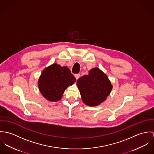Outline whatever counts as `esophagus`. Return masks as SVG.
I'll return each instance as SVG.
<instances>
[{
	"instance_id": "obj_1",
	"label": "esophagus",
	"mask_w": 154,
	"mask_h": 154,
	"mask_svg": "<svg viewBox=\"0 0 154 154\" xmlns=\"http://www.w3.org/2000/svg\"><path fill=\"white\" fill-rule=\"evenodd\" d=\"M74 76H75V77L76 78V79H77V80H78V79H79L80 76V74H75V75H74Z\"/></svg>"
}]
</instances>
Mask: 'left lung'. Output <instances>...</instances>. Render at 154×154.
Wrapping results in <instances>:
<instances>
[{
  "mask_svg": "<svg viewBox=\"0 0 154 154\" xmlns=\"http://www.w3.org/2000/svg\"><path fill=\"white\" fill-rule=\"evenodd\" d=\"M77 85L82 100L90 106L104 102L112 88L107 76L98 68L91 69L88 75L79 78Z\"/></svg>",
  "mask_w": 154,
  "mask_h": 154,
  "instance_id": "left-lung-1",
  "label": "left lung"
}]
</instances>
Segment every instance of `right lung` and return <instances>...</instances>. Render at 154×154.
<instances>
[{
    "instance_id": "right-lung-1",
    "label": "right lung",
    "mask_w": 154,
    "mask_h": 154,
    "mask_svg": "<svg viewBox=\"0 0 154 154\" xmlns=\"http://www.w3.org/2000/svg\"><path fill=\"white\" fill-rule=\"evenodd\" d=\"M76 79L67 67L54 64L45 69L39 77L38 87L41 94L51 102L60 100L69 85Z\"/></svg>"
}]
</instances>
